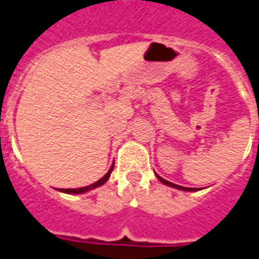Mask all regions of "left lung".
<instances>
[{"label":"left lung","mask_w":259,"mask_h":259,"mask_svg":"<svg viewBox=\"0 0 259 259\" xmlns=\"http://www.w3.org/2000/svg\"><path fill=\"white\" fill-rule=\"evenodd\" d=\"M157 178H158V180L161 182V183H163V185L170 186V187H175V189H179V190H185V191H195V190H197V189H190V187H183V186H178V185H175V183H170V182L162 179V178H161V176H158V175H157Z\"/></svg>","instance_id":"8db88e82"}]
</instances>
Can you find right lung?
Listing matches in <instances>:
<instances>
[{"mask_svg": "<svg viewBox=\"0 0 259 259\" xmlns=\"http://www.w3.org/2000/svg\"><path fill=\"white\" fill-rule=\"evenodd\" d=\"M113 169V165L111 166V169L108 170L107 174L102 176L101 179L98 180V182H96V183H93V185L90 186H85V187H80V189H61L59 191H64V193H68V194H81V193H85V191H90L93 190V189H96V187H98V186H102L105 182L108 180V178L111 176V172H112Z\"/></svg>", "mask_w": 259, "mask_h": 259, "instance_id": "obj_1", "label": "right lung"}]
</instances>
